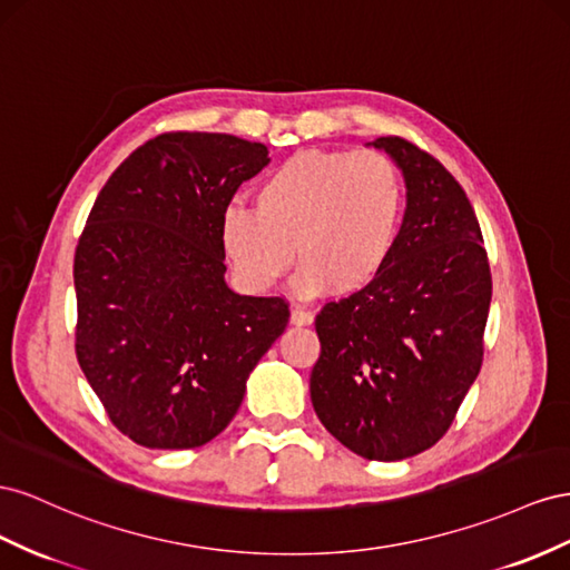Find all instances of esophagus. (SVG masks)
Masks as SVG:
<instances>
[{"instance_id":"esophagus-1","label":"esophagus","mask_w":570,"mask_h":570,"mask_svg":"<svg viewBox=\"0 0 570 570\" xmlns=\"http://www.w3.org/2000/svg\"><path fill=\"white\" fill-rule=\"evenodd\" d=\"M313 320H315V315L311 313V311H305V307H294V311H291V324H296V327H305V324H313Z\"/></svg>"}]
</instances>
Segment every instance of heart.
I'll list each match as a JSON object with an SVG mask.
<instances>
[{"label": "heart", "mask_w": 570, "mask_h": 570, "mask_svg": "<svg viewBox=\"0 0 570 570\" xmlns=\"http://www.w3.org/2000/svg\"><path fill=\"white\" fill-rule=\"evenodd\" d=\"M405 213L396 161L380 150L301 153L255 188V213L226 207L219 243L238 282L267 291L296 263V288L353 296L392 257Z\"/></svg>", "instance_id": "heart-1"}]
</instances>
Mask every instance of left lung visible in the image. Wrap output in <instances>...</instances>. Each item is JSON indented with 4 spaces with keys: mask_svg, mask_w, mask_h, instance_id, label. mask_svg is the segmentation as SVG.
Returning <instances> with one entry per match:
<instances>
[{
    "mask_svg": "<svg viewBox=\"0 0 570 570\" xmlns=\"http://www.w3.org/2000/svg\"><path fill=\"white\" fill-rule=\"evenodd\" d=\"M403 171L405 215L380 276L320 311L313 409L367 461L434 446L482 365L492 274L465 190L411 140H372Z\"/></svg>",
    "mask_w": 570,
    "mask_h": 570,
    "instance_id": "left-lung-1",
    "label": "left lung"
}]
</instances>
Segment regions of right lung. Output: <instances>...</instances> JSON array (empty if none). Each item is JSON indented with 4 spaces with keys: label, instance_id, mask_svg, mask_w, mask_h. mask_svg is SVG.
Instances as JSON below:
<instances>
[{
    "label": "right lung",
    "instance_id": "1",
    "mask_svg": "<svg viewBox=\"0 0 570 570\" xmlns=\"http://www.w3.org/2000/svg\"><path fill=\"white\" fill-rule=\"evenodd\" d=\"M267 148L226 134H161L128 155L73 257L76 357L109 420L148 449H195L234 420L288 322L286 298L224 282L219 222Z\"/></svg>",
    "mask_w": 570,
    "mask_h": 570
}]
</instances>
